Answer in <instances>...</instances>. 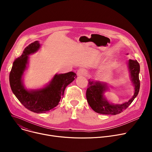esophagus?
<instances>
[{
    "label": "esophagus",
    "mask_w": 152,
    "mask_h": 152,
    "mask_svg": "<svg viewBox=\"0 0 152 152\" xmlns=\"http://www.w3.org/2000/svg\"><path fill=\"white\" fill-rule=\"evenodd\" d=\"M86 75V71L83 69H80L77 71V75L78 76H85Z\"/></svg>",
    "instance_id": "1"
}]
</instances>
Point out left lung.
<instances>
[{"label": "left lung", "instance_id": "obj_1", "mask_svg": "<svg viewBox=\"0 0 152 152\" xmlns=\"http://www.w3.org/2000/svg\"><path fill=\"white\" fill-rule=\"evenodd\" d=\"M127 67L130 79L134 87V94L131 99L122 104H113L106 99L104 94L109 89L106 83L89 79L86 97L89 105L96 113L105 115L118 114L125 110L137 96L140 87V64L137 60L129 59Z\"/></svg>", "mask_w": 152, "mask_h": 152}]
</instances>
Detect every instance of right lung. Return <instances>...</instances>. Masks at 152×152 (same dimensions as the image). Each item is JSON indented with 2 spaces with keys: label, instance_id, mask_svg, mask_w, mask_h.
<instances>
[{
  "label": "right lung",
  "instance_id": "obj_1",
  "mask_svg": "<svg viewBox=\"0 0 152 152\" xmlns=\"http://www.w3.org/2000/svg\"><path fill=\"white\" fill-rule=\"evenodd\" d=\"M40 47L38 41L28 45L13 62L10 74V83L14 94L28 110L38 114L54 110L64 96L66 86L77 77L73 72L55 74L44 87L36 90L25 88L23 76L28 67L29 55L37 52Z\"/></svg>",
  "mask_w": 152,
  "mask_h": 152
}]
</instances>
